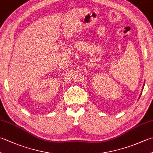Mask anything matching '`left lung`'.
Returning <instances> with one entry per match:
<instances>
[{
	"mask_svg": "<svg viewBox=\"0 0 153 153\" xmlns=\"http://www.w3.org/2000/svg\"><path fill=\"white\" fill-rule=\"evenodd\" d=\"M143 86H144V85H143Z\"/></svg>",
	"mask_w": 153,
	"mask_h": 153,
	"instance_id": "obj_1",
	"label": "left lung"
}]
</instances>
